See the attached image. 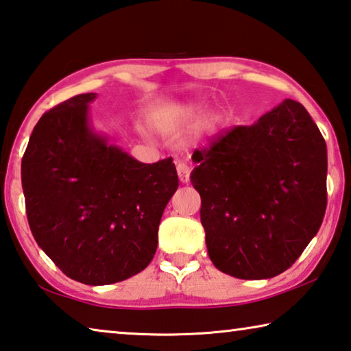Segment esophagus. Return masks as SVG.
I'll list each match as a JSON object with an SVG mask.
<instances>
[{"label": "esophagus", "instance_id": "1", "mask_svg": "<svg viewBox=\"0 0 351 351\" xmlns=\"http://www.w3.org/2000/svg\"><path fill=\"white\" fill-rule=\"evenodd\" d=\"M177 174H179V179L182 183H188L189 180V166L183 162L177 163Z\"/></svg>", "mask_w": 351, "mask_h": 351}]
</instances>
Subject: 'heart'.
Masks as SVG:
<instances>
[{
  "label": "heart",
  "mask_w": 351,
  "mask_h": 351,
  "mask_svg": "<svg viewBox=\"0 0 351 351\" xmlns=\"http://www.w3.org/2000/svg\"><path fill=\"white\" fill-rule=\"evenodd\" d=\"M200 114V107L197 104H185L176 108L174 118H172V128L179 129L182 125L191 124Z\"/></svg>",
  "instance_id": "b5f03b06"
}]
</instances>
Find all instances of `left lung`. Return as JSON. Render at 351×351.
<instances>
[{
    "mask_svg": "<svg viewBox=\"0 0 351 351\" xmlns=\"http://www.w3.org/2000/svg\"><path fill=\"white\" fill-rule=\"evenodd\" d=\"M191 183L210 260L241 280L285 272L306 249L326 208V145L306 108L285 99L193 154Z\"/></svg>",
    "mask_w": 351,
    "mask_h": 351,
    "instance_id": "obj_1",
    "label": "left lung"
}]
</instances>
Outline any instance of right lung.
I'll use <instances>...</instances> for the list:
<instances>
[{
    "instance_id": "add662e5",
    "label": "right lung",
    "mask_w": 351,
    "mask_h": 351,
    "mask_svg": "<svg viewBox=\"0 0 351 351\" xmlns=\"http://www.w3.org/2000/svg\"><path fill=\"white\" fill-rule=\"evenodd\" d=\"M77 95L38 119L21 162L31 232L60 271L90 286L134 277L152 261L179 188L172 158L138 162L95 129Z\"/></svg>"
}]
</instances>
